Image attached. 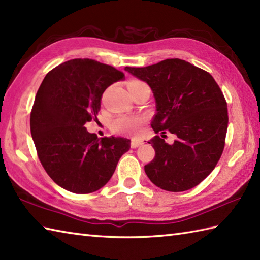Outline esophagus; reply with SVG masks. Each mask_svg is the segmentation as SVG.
I'll return each instance as SVG.
<instances>
[{
    "label": "esophagus",
    "instance_id": "esophagus-1",
    "mask_svg": "<svg viewBox=\"0 0 260 260\" xmlns=\"http://www.w3.org/2000/svg\"><path fill=\"white\" fill-rule=\"evenodd\" d=\"M144 142L142 140H138V138H134V140H132V143H131V146L132 148H137L138 146H141V145H143Z\"/></svg>",
    "mask_w": 260,
    "mask_h": 260
}]
</instances>
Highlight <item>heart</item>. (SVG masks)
<instances>
[{
	"label": "heart",
	"mask_w": 260,
	"mask_h": 260,
	"mask_svg": "<svg viewBox=\"0 0 260 260\" xmlns=\"http://www.w3.org/2000/svg\"><path fill=\"white\" fill-rule=\"evenodd\" d=\"M142 82L132 81L129 84H140ZM145 122L142 116H132V115H119L114 118L111 123V128L113 132L118 134L135 135L140 132L141 127Z\"/></svg>",
	"instance_id": "1"
}]
</instances>
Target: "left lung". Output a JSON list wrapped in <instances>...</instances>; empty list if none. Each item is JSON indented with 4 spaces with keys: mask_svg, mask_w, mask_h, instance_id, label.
I'll use <instances>...</instances> for the list:
<instances>
[{
    "mask_svg": "<svg viewBox=\"0 0 260 260\" xmlns=\"http://www.w3.org/2000/svg\"><path fill=\"white\" fill-rule=\"evenodd\" d=\"M125 71L152 89L154 132L168 131L177 137L173 144L162 135L148 142L156 154L145 165L147 177L167 191L197 186L213 172L225 146L227 103L218 84L206 71L179 58Z\"/></svg>",
    "mask_w": 260,
    "mask_h": 260,
    "instance_id": "1",
    "label": "left lung"
}]
</instances>
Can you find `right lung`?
Listing matches in <instances>:
<instances>
[{
  "mask_svg": "<svg viewBox=\"0 0 260 260\" xmlns=\"http://www.w3.org/2000/svg\"><path fill=\"white\" fill-rule=\"evenodd\" d=\"M122 72L89 58L71 59L48 72L36 93L31 134L39 158L62 188L88 194L107 184L122 155L124 137H103L84 127L101 110L102 95Z\"/></svg>",
  "mask_w": 260,
  "mask_h": 260,
  "instance_id": "1",
  "label": "right lung"
}]
</instances>
